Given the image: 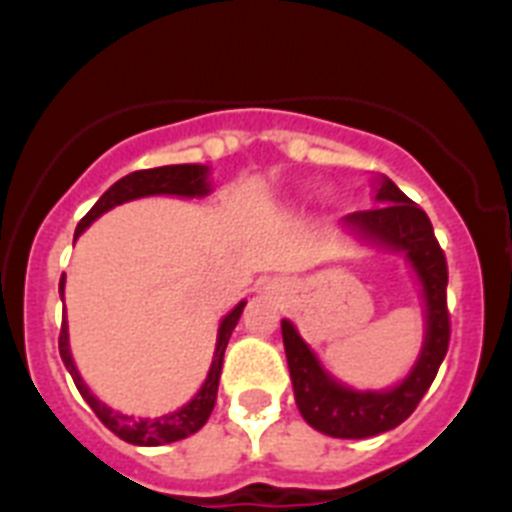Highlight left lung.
<instances>
[{"label": "left lung", "instance_id": "left-lung-1", "mask_svg": "<svg viewBox=\"0 0 512 512\" xmlns=\"http://www.w3.org/2000/svg\"><path fill=\"white\" fill-rule=\"evenodd\" d=\"M377 202L382 207L351 212L343 217V225L361 235L364 241L395 248L408 256L423 287L425 341L413 372L397 387L384 392H356L323 372V366L318 364L310 346L302 341L295 325L282 320L284 351H287L297 408L315 431L333 438L379 436L397 428L402 420H408L436 379L438 366L449 351L451 323L446 307L449 266L433 235L431 220L390 179H382L379 184Z\"/></svg>", "mask_w": 512, "mask_h": 512}]
</instances>
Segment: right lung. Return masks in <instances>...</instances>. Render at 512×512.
I'll return each mask as SVG.
<instances>
[{"instance_id": "right-lung-1", "label": "right lung", "mask_w": 512, "mask_h": 512, "mask_svg": "<svg viewBox=\"0 0 512 512\" xmlns=\"http://www.w3.org/2000/svg\"><path fill=\"white\" fill-rule=\"evenodd\" d=\"M210 192V184H207V166L200 164H176V166H158V169H143L133 171V174L122 176L120 182L112 184L107 192L97 200V205L81 217V223L76 225V238H79L89 225L97 220L102 212L112 210L115 205H122V202L138 200V197H151V194H176V197H205ZM63 284H66V277H61V284H58V292H61L63 300ZM243 307L246 302H238L233 310L228 312L217 328V346L215 356H212L210 374H207L205 384L200 387V392L192 397V402H187L184 408H179L176 413L161 415V418H133V415H122L115 413L112 408H107L104 402H99L97 397L89 392V387L84 384L81 374L76 372V364L71 359V348H69V325L66 320L61 323V336H58V351H61V359L69 369V374L74 377L76 390L81 392V397L89 402V408L94 410L99 420H102L117 438L122 441L135 443V446H164V443L182 441V438L192 436L207 423L212 408H215L217 400V384H220V372H223V356L225 346L230 341V333H233L235 323L241 318Z\"/></svg>"}]
</instances>
